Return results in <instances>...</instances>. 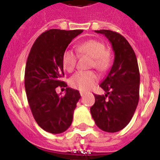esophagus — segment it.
<instances>
[{
  "instance_id": "esophagus-1",
  "label": "esophagus",
  "mask_w": 160,
  "mask_h": 160,
  "mask_svg": "<svg viewBox=\"0 0 160 160\" xmlns=\"http://www.w3.org/2000/svg\"><path fill=\"white\" fill-rule=\"evenodd\" d=\"M80 94L81 96H84V95H85V92H84V91H80Z\"/></svg>"
}]
</instances>
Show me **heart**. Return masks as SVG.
I'll use <instances>...</instances> for the list:
<instances>
[{"mask_svg":"<svg viewBox=\"0 0 160 160\" xmlns=\"http://www.w3.org/2000/svg\"><path fill=\"white\" fill-rule=\"evenodd\" d=\"M79 55H89L92 56L91 66L100 71L107 70L111 63V55L109 51L105 50V44L101 41L91 39L75 46ZM77 54L75 51L67 49L62 54V65L65 70L71 72L75 70L77 64ZM98 80V76L93 71H78L70 79L71 87L79 90H87L94 86Z\"/></svg>","mask_w":160,"mask_h":160,"instance_id":"heart-1","label":"heart"}]
</instances>
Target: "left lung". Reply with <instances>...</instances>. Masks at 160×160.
Listing matches in <instances>:
<instances>
[{
  "label": "left lung",
  "mask_w": 160,
  "mask_h": 160,
  "mask_svg": "<svg viewBox=\"0 0 160 160\" xmlns=\"http://www.w3.org/2000/svg\"><path fill=\"white\" fill-rule=\"evenodd\" d=\"M105 35L111 43L114 60L111 69L100 86L105 95H95L90 113L100 129L114 133L124 129L131 120L139 98V70L134 50L120 34L95 31Z\"/></svg>",
  "instance_id": "1"
}]
</instances>
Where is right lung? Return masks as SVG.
Wrapping results in <instances>:
<instances>
[{
	"mask_svg": "<svg viewBox=\"0 0 160 160\" xmlns=\"http://www.w3.org/2000/svg\"><path fill=\"white\" fill-rule=\"evenodd\" d=\"M83 30L51 29L36 39L31 47L25 70V88L34 119L41 129L51 134L65 131L72 123L76 104L80 98L77 90L65 89L60 97L58 86L66 87L62 54L73 39Z\"/></svg>",
	"mask_w": 160,
	"mask_h": 160,
	"instance_id": "add662e5",
	"label": "right lung"
}]
</instances>
